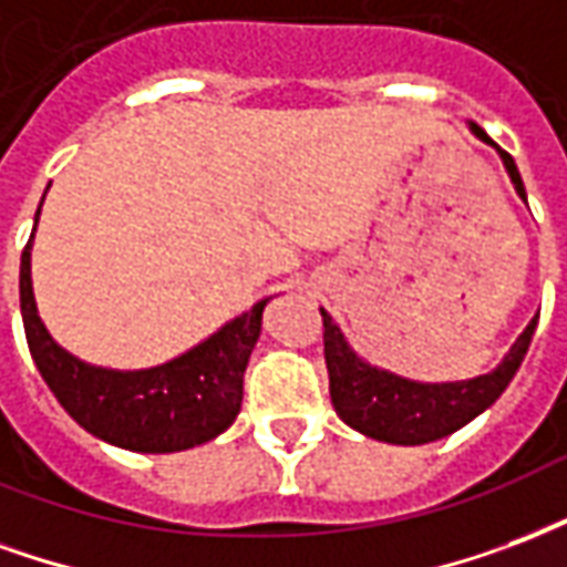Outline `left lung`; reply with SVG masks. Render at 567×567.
Segmentation results:
<instances>
[{"instance_id":"left-lung-1","label":"left lung","mask_w":567,"mask_h":567,"mask_svg":"<svg viewBox=\"0 0 567 567\" xmlns=\"http://www.w3.org/2000/svg\"><path fill=\"white\" fill-rule=\"evenodd\" d=\"M468 126L481 142L493 144L498 151L516 193L526 202V187H523L514 156L504 153L477 123H468ZM320 313H323V347L332 408L350 429H357L374 441L402 444V447H416V444L453 435L456 429L471 423L489 404H495V399L514 380L516 369L523 365L532 334L538 329V317H535L489 374L453 380V383H420V380H408L402 374H392V371L365 362L353 347L347 344L344 332L338 329L332 317L323 308Z\"/></svg>"}]
</instances>
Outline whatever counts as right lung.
<instances>
[{
  "label": "right lung",
  "instance_id": "obj_1",
  "mask_svg": "<svg viewBox=\"0 0 567 567\" xmlns=\"http://www.w3.org/2000/svg\"><path fill=\"white\" fill-rule=\"evenodd\" d=\"M44 202V198H41ZM41 205L35 210L39 223ZM268 299L163 365H90L53 341L32 296V238L20 256V313L35 369L74 423L132 453H177L223 435L241 411L244 369L262 332Z\"/></svg>",
  "mask_w": 567,
  "mask_h": 567
}]
</instances>
